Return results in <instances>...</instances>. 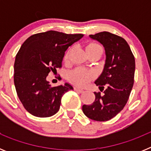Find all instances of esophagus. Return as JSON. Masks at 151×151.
Wrapping results in <instances>:
<instances>
[{"instance_id":"34e87169","label":"esophagus","mask_w":151,"mask_h":151,"mask_svg":"<svg viewBox=\"0 0 151 151\" xmlns=\"http://www.w3.org/2000/svg\"><path fill=\"white\" fill-rule=\"evenodd\" d=\"M75 91H77V92H78V93H82V92L84 91L83 89L79 88H77V87L75 88Z\"/></svg>"}]
</instances>
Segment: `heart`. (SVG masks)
Wrapping results in <instances>:
<instances>
[{
  "instance_id": "heart-1",
  "label": "heart",
  "mask_w": 151,
  "mask_h": 151,
  "mask_svg": "<svg viewBox=\"0 0 151 151\" xmlns=\"http://www.w3.org/2000/svg\"><path fill=\"white\" fill-rule=\"evenodd\" d=\"M102 48L99 45L95 43H91L86 47V50ZM68 56H66V59ZM94 78V73L88 69L83 68H77L69 73V78L74 85L80 87H83L87 85L92 78Z\"/></svg>"
}]
</instances>
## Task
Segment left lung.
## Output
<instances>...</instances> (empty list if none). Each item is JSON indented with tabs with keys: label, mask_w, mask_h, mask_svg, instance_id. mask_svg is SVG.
<instances>
[{
	"label": "left lung",
	"mask_w": 151,
	"mask_h": 151,
	"mask_svg": "<svg viewBox=\"0 0 151 151\" xmlns=\"http://www.w3.org/2000/svg\"><path fill=\"white\" fill-rule=\"evenodd\" d=\"M89 38L104 47V67L94 83L102 91L105 89L104 95L94 92V101L83 105L82 111L91 119L104 122L116 116L126 104L134 84L135 61L130 47L122 37L102 32L90 35Z\"/></svg>",
	"instance_id": "left-lung-1"
}]
</instances>
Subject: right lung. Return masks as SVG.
<instances>
[{"label":"right lung","mask_w":151,"mask_h":151,"mask_svg":"<svg viewBox=\"0 0 151 151\" xmlns=\"http://www.w3.org/2000/svg\"><path fill=\"white\" fill-rule=\"evenodd\" d=\"M83 36L50 30L30 36L22 45L14 63V85L21 103L32 115H54L63 95L73 90L68 82L51 87L47 76L62 66L65 51Z\"/></svg>","instance_id":"add662e5"}]
</instances>
